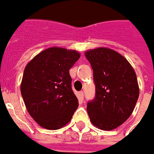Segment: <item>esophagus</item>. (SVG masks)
Listing matches in <instances>:
<instances>
[{
    "label": "esophagus",
    "instance_id": "34e87169",
    "mask_svg": "<svg viewBox=\"0 0 154 154\" xmlns=\"http://www.w3.org/2000/svg\"><path fill=\"white\" fill-rule=\"evenodd\" d=\"M78 94L80 96L81 98H83V97H84V94H83V92L82 91H80V92H78Z\"/></svg>",
    "mask_w": 154,
    "mask_h": 154
}]
</instances>
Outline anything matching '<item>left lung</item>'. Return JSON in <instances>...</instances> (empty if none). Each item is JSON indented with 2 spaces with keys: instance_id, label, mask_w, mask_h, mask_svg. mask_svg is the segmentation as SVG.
Returning a JSON list of instances; mask_svg holds the SVG:
<instances>
[{
  "instance_id": "obj_1",
  "label": "left lung",
  "mask_w": 154,
  "mask_h": 154,
  "mask_svg": "<svg viewBox=\"0 0 154 154\" xmlns=\"http://www.w3.org/2000/svg\"><path fill=\"white\" fill-rule=\"evenodd\" d=\"M93 70L95 98L87 106L92 125L110 131L128 120L137 103L139 87L136 72L118 51L98 47L85 52Z\"/></svg>"
}]
</instances>
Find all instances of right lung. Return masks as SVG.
Wrapping results in <instances>:
<instances>
[{
	"label": "right lung",
	"instance_id": "1",
	"mask_svg": "<svg viewBox=\"0 0 154 154\" xmlns=\"http://www.w3.org/2000/svg\"><path fill=\"white\" fill-rule=\"evenodd\" d=\"M76 50L49 47L25 67L21 96L29 114L43 128L57 130L71 121L78 107L69 70L80 58Z\"/></svg>",
	"mask_w": 154,
	"mask_h": 154
}]
</instances>
